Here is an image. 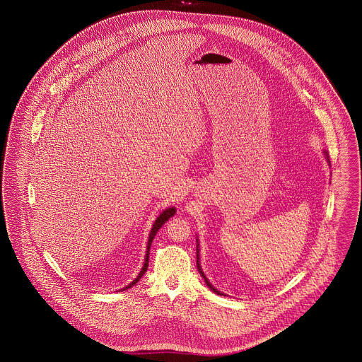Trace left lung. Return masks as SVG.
Returning <instances> with one entry per match:
<instances>
[{"mask_svg": "<svg viewBox=\"0 0 362 362\" xmlns=\"http://www.w3.org/2000/svg\"><path fill=\"white\" fill-rule=\"evenodd\" d=\"M325 153H326V152H325ZM327 157H329V156H327ZM197 266H198V270H199L201 276L205 279V281H206V284L209 286V288H210V290H213L216 294H220V296H223V293H220L218 290H216V288H214V287H213V286L209 283V280H207V277L205 276V273L202 272V269H201V264H199V250H198V247H197Z\"/></svg>", "mask_w": 362, "mask_h": 362, "instance_id": "obj_1", "label": "left lung"}]
</instances>
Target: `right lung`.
<instances>
[{"label":"right lung","instance_id":"add662e5","mask_svg":"<svg viewBox=\"0 0 362 362\" xmlns=\"http://www.w3.org/2000/svg\"><path fill=\"white\" fill-rule=\"evenodd\" d=\"M175 207H168V209H165V210H163L161 213H160V216L156 218L155 223H153V227H152V230H151V234H149V240H148V248H146V255H145V263H144V267H142V270L139 272V274H138V277L129 284V286H127V287H124L122 290H128V288H131L134 284H136L138 281H139V279L145 274V272L148 270V266H149V251H151V245H152V241H153V238H155L156 234H157V231H158V228L165 223V221H168V218L170 217H173L174 214H175Z\"/></svg>","mask_w":362,"mask_h":362}]
</instances>
